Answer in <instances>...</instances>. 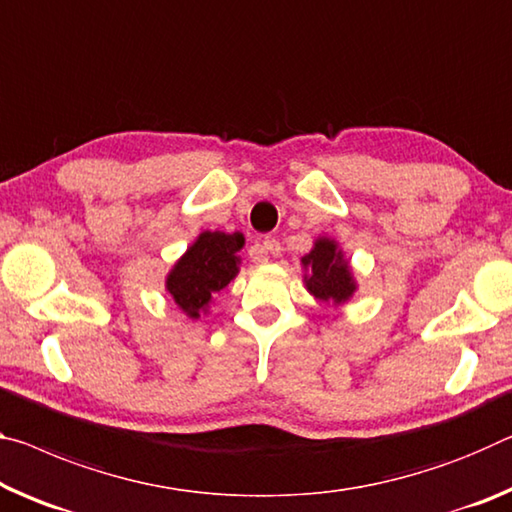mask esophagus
I'll list each match as a JSON object with an SVG mask.
<instances>
[{"label": "esophagus", "instance_id": "1", "mask_svg": "<svg viewBox=\"0 0 512 512\" xmlns=\"http://www.w3.org/2000/svg\"><path fill=\"white\" fill-rule=\"evenodd\" d=\"M280 241L275 237H266L262 243H259V259H269V255H280Z\"/></svg>", "mask_w": 512, "mask_h": 512}]
</instances>
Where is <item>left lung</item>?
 Listing matches in <instances>:
<instances>
[{"label": "left lung", "instance_id": "left-lung-1", "mask_svg": "<svg viewBox=\"0 0 512 512\" xmlns=\"http://www.w3.org/2000/svg\"><path fill=\"white\" fill-rule=\"evenodd\" d=\"M303 264L310 269V275H305L307 289L319 300H332V303H342L353 294V280L348 273V264L342 259L335 241L319 239L314 250L303 257Z\"/></svg>", "mask_w": 512, "mask_h": 512}]
</instances>
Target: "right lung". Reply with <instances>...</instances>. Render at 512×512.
I'll use <instances>...</instances> for the list:
<instances>
[{
	"instance_id": "add662e5",
	"label": "right lung",
	"mask_w": 512,
	"mask_h": 512,
	"mask_svg": "<svg viewBox=\"0 0 512 512\" xmlns=\"http://www.w3.org/2000/svg\"><path fill=\"white\" fill-rule=\"evenodd\" d=\"M241 246L243 237L239 232H202L198 241L186 250L166 280L170 296L186 314L196 319L212 296L230 285L239 271L237 253Z\"/></svg>"
}]
</instances>
